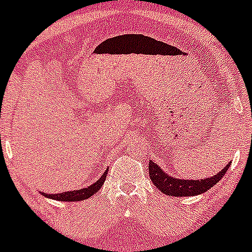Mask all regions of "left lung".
I'll list each match as a JSON object with an SVG mask.
<instances>
[{"label": "left lung", "mask_w": 252, "mask_h": 252, "mask_svg": "<svg viewBox=\"0 0 252 252\" xmlns=\"http://www.w3.org/2000/svg\"><path fill=\"white\" fill-rule=\"evenodd\" d=\"M229 166H230V162L225 167L221 168L220 172L209 178H204V180H181V178H176L163 172L160 166L150 160L149 161V176H150L151 182L156 186V188H158L162 193L167 194V196H197V194L204 193L208 189H211L214 185H217L221 180V177L225 175Z\"/></svg>", "instance_id": "1"}]
</instances>
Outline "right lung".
Masks as SVG:
<instances>
[{
    "label": "right lung",
    "instance_id": "add662e5",
    "mask_svg": "<svg viewBox=\"0 0 252 252\" xmlns=\"http://www.w3.org/2000/svg\"><path fill=\"white\" fill-rule=\"evenodd\" d=\"M107 172H108V170L104 171V173L99 177V180H97L96 182H94L91 186H89V187L86 188H81V189H76V191L63 192V193H56V194H48L41 192V194H43L44 197H48V198L55 199V201H61V202L85 201V199L90 198V197L94 196L96 192L99 191V188L102 187V185L104 183V180H106Z\"/></svg>",
    "mask_w": 252,
    "mask_h": 252
}]
</instances>
